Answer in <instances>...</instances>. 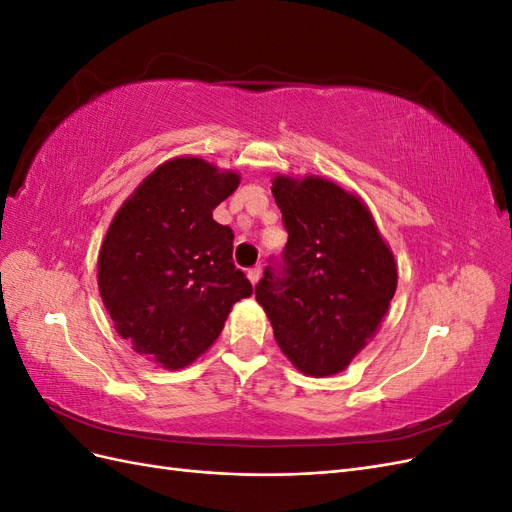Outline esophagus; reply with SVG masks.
<instances>
[{
    "instance_id": "1",
    "label": "esophagus",
    "mask_w": 512,
    "mask_h": 512,
    "mask_svg": "<svg viewBox=\"0 0 512 512\" xmlns=\"http://www.w3.org/2000/svg\"><path fill=\"white\" fill-rule=\"evenodd\" d=\"M260 273H262V267H260V265H256V267H252V269H247V277H250L252 284H256V282L260 280Z\"/></svg>"
}]
</instances>
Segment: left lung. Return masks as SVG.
I'll use <instances>...</instances> for the list:
<instances>
[{
  "label": "left lung",
  "instance_id": "1",
  "mask_svg": "<svg viewBox=\"0 0 512 512\" xmlns=\"http://www.w3.org/2000/svg\"><path fill=\"white\" fill-rule=\"evenodd\" d=\"M271 192L288 243L256 284V301L294 367L314 378L333 376L389 309L397 288L393 254L367 207L339 185L275 177Z\"/></svg>",
  "mask_w": 512,
  "mask_h": 512
}]
</instances>
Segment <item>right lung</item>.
Returning <instances> with one entry per match:
<instances>
[{
	"label": "right lung",
	"mask_w": 512,
	"mask_h": 512,
	"mask_svg": "<svg viewBox=\"0 0 512 512\" xmlns=\"http://www.w3.org/2000/svg\"><path fill=\"white\" fill-rule=\"evenodd\" d=\"M237 185V173L205 160H170L138 185L104 237L98 286L115 329L166 369L198 359L254 290L232 262V228L213 220Z\"/></svg>",
	"instance_id": "right-lung-1"
}]
</instances>
